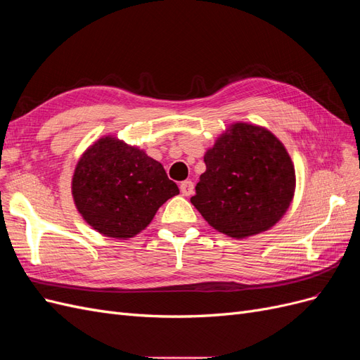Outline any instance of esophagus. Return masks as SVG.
<instances>
[{
  "mask_svg": "<svg viewBox=\"0 0 360 360\" xmlns=\"http://www.w3.org/2000/svg\"><path fill=\"white\" fill-rule=\"evenodd\" d=\"M193 189H195V184H193L191 180L181 181L180 191H181V193H183V197H191V195L193 193Z\"/></svg>",
  "mask_w": 360,
  "mask_h": 360,
  "instance_id": "34e87169",
  "label": "esophagus"
}]
</instances>
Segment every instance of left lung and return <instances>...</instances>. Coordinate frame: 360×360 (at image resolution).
I'll return each instance as SVG.
<instances>
[{
  "instance_id": "obj_1",
  "label": "left lung",
  "mask_w": 360,
  "mask_h": 360,
  "mask_svg": "<svg viewBox=\"0 0 360 360\" xmlns=\"http://www.w3.org/2000/svg\"><path fill=\"white\" fill-rule=\"evenodd\" d=\"M204 162L191 202L216 231L246 238L270 230L288 210L296 171L285 146L269 129L230 124Z\"/></svg>"
}]
</instances>
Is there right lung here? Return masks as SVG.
I'll use <instances>...</instances> for the list:
<instances>
[{
    "mask_svg": "<svg viewBox=\"0 0 360 360\" xmlns=\"http://www.w3.org/2000/svg\"><path fill=\"white\" fill-rule=\"evenodd\" d=\"M179 193L160 162L112 135L84 151L72 177V197L82 219L118 240L146 230L159 207Z\"/></svg>",
    "mask_w": 360,
    "mask_h": 360,
    "instance_id": "obj_1",
    "label": "right lung"
}]
</instances>
